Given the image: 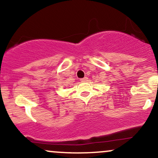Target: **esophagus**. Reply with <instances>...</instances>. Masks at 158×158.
<instances>
[{
	"mask_svg": "<svg viewBox=\"0 0 158 158\" xmlns=\"http://www.w3.org/2000/svg\"><path fill=\"white\" fill-rule=\"evenodd\" d=\"M88 80V77H84V78H82V79H80V81H81V82H85V81H87Z\"/></svg>",
	"mask_w": 158,
	"mask_h": 158,
	"instance_id": "esophagus-1",
	"label": "esophagus"
}]
</instances>
